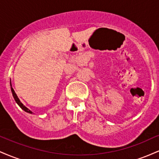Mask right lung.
Here are the masks:
<instances>
[{
  "mask_svg": "<svg viewBox=\"0 0 159 159\" xmlns=\"http://www.w3.org/2000/svg\"><path fill=\"white\" fill-rule=\"evenodd\" d=\"M10 87H11V91H12V96H13V98H14V99H15V101H16V102L18 104V105H19V106L21 107V109H22L23 111H25V112H27V113H29V114H33V112L30 110H29L28 108H27V107H25V105H23L22 103L21 102V101H20V99L19 98V97H18L17 96V95H16V93H15V91H14V90H13V88H12V84H11V81H10Z\"/></svg>",
  "mask_w": 159,
  "mask_h": 159,
  "instance_id": "obj_1",
  "label": "right lung"
}]
</instances>
